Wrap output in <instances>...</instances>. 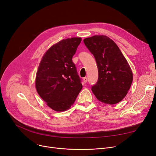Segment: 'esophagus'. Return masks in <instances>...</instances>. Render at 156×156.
<instances>
[{"instance_id": "1", "label": "esophagus", "mask_w": 156, "mask_h": 156, "mask_svg": "<svg viewBox=\"0 0 156 156\" xmlns=\"http://www.w3.org/2000/svg\"><path fill=\"white\" fill-rule=\"evenodd\" d=\"M83 82L84 83H87V77H85V78H83Z\"/></svg>"}]
</instances>
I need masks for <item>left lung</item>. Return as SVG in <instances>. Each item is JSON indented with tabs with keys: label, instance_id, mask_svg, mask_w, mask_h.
I'll return each mask as SVG.
<instances>
[{
	"label": "left lung",
	"instance_id": "obj_1",
	"mask_svg": "<svg viewBox=\"0 0 156 156\" xmlns=\"http://www.w3.org/2000/svg\"><path fill=\"white\" fill-rule=\"evenodd\" d=\"M83 42L94 56L99 77L92 91L97 100L115 104L124 99L132 85L133 73L114 41L105 35H94Z\"/></svg>",
	"mask_w": 156,
	"mask_h": 156
}]
</instances>
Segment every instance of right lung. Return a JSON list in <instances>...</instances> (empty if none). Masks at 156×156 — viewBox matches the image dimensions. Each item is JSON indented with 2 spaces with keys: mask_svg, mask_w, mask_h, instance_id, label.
<instances>
[{
  "mask_svg": "<svg viewBox=\"0 0 156 156\" xmlns=\"http://www.w3.org/2000/svg\"><path fill=\"white\" fill-rule=\"evenodd\" d=\"M81 41L80 37L59 41L48 49L40 62L35 78L37 91L55 111L70 109L83 87L72 61Z\"/></svg>",
  "mask_w": 156,
  "mask_h": 156,
  "instance_id": "right-lung-1",
  "label": "right lung"
}]
</instances>
